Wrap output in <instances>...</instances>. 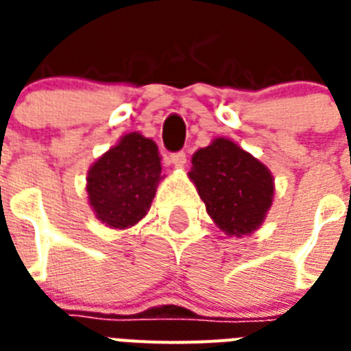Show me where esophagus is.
Listing matches in <instances>:
<instances>
[{
  "label": "esophagus",
  "instance_id": "esophagus-1",
  "mask_svg": "<svg viewBox=\"0 0 351 351\" xmlns=\"http://www.w3.org/2000/svg\"><path fill=\"white\" fill-rule=\"evenodd\" d=\"M187 162V154L184 151H178V153H171L169 154V164L176 165V167H182V165H186Z\"/></svg>",
  "mask_w": 351,
  "mask_h": 351
}]
</instances>
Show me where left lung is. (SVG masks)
<instances>
[{
	"label": "left lung",
	"instance_id": "left-lung-1",
	"mask_svg": "<svg viewBox=\"0 0 351 351\" xmlns=\"http://www.w3.org/2000/svg\"><path fill=\"white\" fill-rule=\"evenodd\" d=\"M191 164L189 178L220 230L240 237L262 224L273 200L266 165L226 138L198 149Z\"/></svg>",
	"mask_w": 351,
	"mask_h": 351
}]
</instances>
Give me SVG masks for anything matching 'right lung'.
<instances>
[{"label":"right lung","mask_w":351,"mask_h":351,"mask_svg":"<svg viewBox=\"0 0 351 351\" xmlns=\"http://www.w3.org/2000/svg\"><path fill=\"white\" fill-rule=\"evenodd\" d=\"M158 147L153 140L131 132L96 160L87 176L89 202L109 228H129L151 208L160 182Z\"/></svg>","instance_id":"obj_1"}]
</instances>
